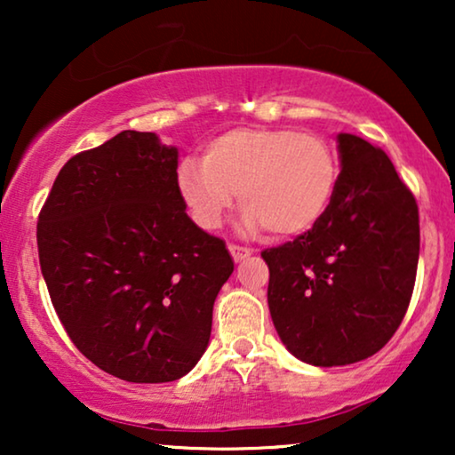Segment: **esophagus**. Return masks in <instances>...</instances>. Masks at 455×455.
<instances>
[{
  "label": "esophagus",
  "instance_id": "esophagus-1",
  "mask_svg": "<svg viewBox=\"0 0 455 455\" xmlns=\"http://www.w3.org/2000/svg\"><path fill=\"white\" fill-rule=\"evenodd\" d=\"M229 254H232L235 263H240V260H244L246 257H251L252 251L251 248H244V246H238V244H229Z\"/></svg>",
  "mask_w": 455,
  "mask_h": 455
}]
</instances>
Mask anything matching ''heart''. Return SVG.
I'll list each match as a JSON object with an SVG mask.
<instances>
[{
    "label": "heart",
    "mask_w": 455,
    "mask_h": 455,
    "mask_svg": "<svg viewBox=\"0 0 455 455\" xmlns=\"http://www.w3.org/2000/svg\"><path fill=\"white\" fill-rule=\"evenodd\" d=\"M335 182L327 142L282 128H234L207 142L203 161L178 167V192L196 226L220 228L238 190L244 234H304L325 213Z\"/></svg>",
    "instance_id": "obj_1"
}]
</instances>
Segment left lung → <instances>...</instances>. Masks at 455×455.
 Segmentation results:
<instances>
[{
	"mask_svg": "<svg viewBox=\"0 0 455 455\" xmlns=\"http://www.w3.org/2000/svg\"><path fill=\"white\" fill-rule=\"evenodd\" d=\"M341 172L313 229L260 252L279 339L302 363L344 366L372 356L406 315L419 267L412 192L381 148L338 134Z\"/></svg>",
	"mask_w": 455,
	"mask_h": 455,
	"instance_id": "obj_1",
	"label": "left lung"
}]
</instances>
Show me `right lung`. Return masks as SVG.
I'll list each match as a JSON object with an SVG mask.
<instances>
[{"label": "right lung", "instance_id": "obj_1", "mask_svg": "<svg viewBox=\"0 0 455 455\" xmlns=\"http://www.w3.org/2000/svg\"><path fill=\"white\" fill-rule=\"evenodd\" d=\"M178 148L124 130L61 167L36 223L41 273L74 346L130 383L184 377L207 350L234 271L186 215Z\"/></svg>", "mask_w": 455, "mask_h": 455}]
</instances>
